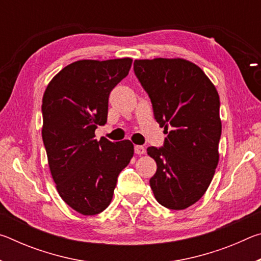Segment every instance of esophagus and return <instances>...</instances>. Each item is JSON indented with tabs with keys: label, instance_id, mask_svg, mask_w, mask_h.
<instances>
[{
	"label": "esophagus",
	"instance_id": "esophagus-1",
	"mask_svg": "<svg viewBox=\"0 0 261 261\" xmlns=\"http://www.w3.org/2000/svg\"><path fill=\"white\" fill-rule=\"evenodd\" d=\"M135 153L137 155H143V154L146 153V149H145L144 146H139V145H137V146H135Z\"/></svg>",
	"mask_w": 261,
	"mask_h": 261
}]
</instances>
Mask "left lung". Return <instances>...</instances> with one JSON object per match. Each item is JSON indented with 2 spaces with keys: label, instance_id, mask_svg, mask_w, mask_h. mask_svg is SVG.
<instances>
[{
  "label": "left lung",
  "instance_id": "1",
  "mask_svg": "<svg viewBox=\"0 0 261 261\" xmlns=\"http://www.w3.org/2000/svg\"><path fill=\"white\" fill-rule=\"evenodd\" d=\"M135 73L168 134L161 148L148 147L158 169L149 179L159 204L185 210L208 189L219 163L220 98L206 73L188 60H136Z\"/></svg>",
  "mask_w": 261,
  "mask_h": 261
}]
</instances>
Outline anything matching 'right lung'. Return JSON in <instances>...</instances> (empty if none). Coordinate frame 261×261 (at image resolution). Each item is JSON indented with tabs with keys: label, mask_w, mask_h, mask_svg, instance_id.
Returning a JSON list of instances; mask_svg holds the SVG:
<instances>
[{
	"label": "right lung",
	"mask_w": 261,
	"mask_h": 261,
	"mask_svg": "<svg viewBox=\"0 0 261 261\" xmlns=\"http://www.w3.org/2000/svg\"><path fill=\"white\" fill-rule=\"evenodd\" d=\"M132 59L81 60L53 77L42 98V140L62 199L83 215L105 211L117 176L134 156L130 140L95 139L105 125L108 98L127 76Z\"/></svg>",
	"instance_id": "add662e5"
}]
</instances>
